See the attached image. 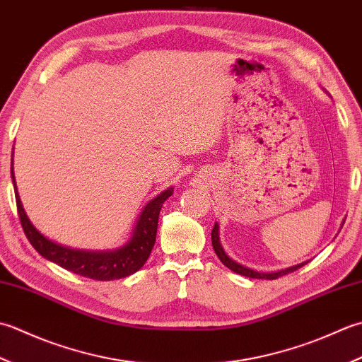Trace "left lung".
Listing matches in <instances>:
<instances>
[{
	"mask_svg": "<svg viewBox=\"0 0 362 362\" xmlns=\"http://www.w3.org/2000/svg\"><path fill=\"white\" fill-rule=\"evenodd\" d=\"M345 222V220H344ZM342 222V225H344ZM211 239H212V247H214V252H216V255L218 256V259L222 261L223 265H226L228 269H231L233 272H235V274H239L242 276H248V278H256V279H276L279 276L283 275H287L291 274V272H295L298 270L300 267H303L305 264H308L309 261H305L301 264H297V265H292V267H287V269H283V270H278V272H267V274H262V272H256V270H252L248 267H243V265H240L239 262L233 261L230 256H228L225 253V250L222 247V243H220V238H218V225L216 223L212 228V233H211Z\"/></svg>",
	"mask_w": 362,
	"mask_h": 362,
	"instance_id": "left-lung-1",
	"label": "left lung"
}]
</instances>
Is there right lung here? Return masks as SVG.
Masks as SVG:
<instances>
[{"mask_svg":"<svg viewBox=\"0 0 362 362\" xmlns=\"http://www.w3.org/2000/svg\"><path fill=\"white\" fill-rule=\"evenodd\" d=\"M11 173L13 189H16L18 217L31 245L45 259L61 265L62 269H67L73 274L97 279V281H112V279L127 278L144 267V264L151 253L154 242H156L158 220L162 204L173 194V187H170L160 192L158 197H154L153 200L146 203L144 211L140 212L131 239L123 247L107 250V252H88V250H76L59 245V243L47 239L45 235L35 230V226L26 216L23 204L20 202L13 167L11 168Z\"/></svg>","mask_w":362,"mask_h":362,"instance_id":"obj_1","label":"right lung"}]
</instances>
